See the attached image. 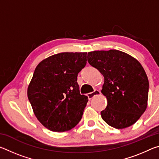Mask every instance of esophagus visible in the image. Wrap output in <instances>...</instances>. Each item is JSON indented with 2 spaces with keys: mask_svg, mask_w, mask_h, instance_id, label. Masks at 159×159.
I'll return each instance as SVG.
<instances>
[{
  "mask_svg": "<svg viewBox=\"0 0 159 159\" xmlns=\"http://www.w3.org/2000/svg\"><path fill=\"white\" fill-rule=\"evenodd\" d=\"M100 93H100V91H99V90H95L93 93H90L88 94V99H92L94 96L100 95Z\"/></svg>",
  "mask_w": 159,
  "mask_h": 159,
  "instance_id": "obj_1",
  "label": "esophagus"
}]
</instances>
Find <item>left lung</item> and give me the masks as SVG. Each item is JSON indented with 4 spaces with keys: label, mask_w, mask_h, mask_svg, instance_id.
Instances as JSON below:
<instances>
[{
    "label": "left lung",
    "mask_w": 159,
    "mask_h": 159,
    "mask_svg": "<svg viewBox=\"0 0 159 159\" xmlns=\"http://www.w3.org/2000/svg\"><path fill=\"white\" fill-rule=\"evenodd\" d=\"M87 57L104 77L101 92L107 107L101 111L102 119L116 129L133 125L147 107L149 84L141 64L117 50L93 51Z\"/></svg>",
    "instance_id": "8db88e82"
}]
</instances>
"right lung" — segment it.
I'll use <instances>...</instances> for the list:
<instances>
[{
    "label": "right lung",
    "instance_id": "add662e5",
    "mask_svg": "<svg viewBox=\"0 0 159 159\" xmlns=\"http://www.w3.org/2000/svg\"><path fill=\"white\" fill-rule=\"evenodd\" d=\"M87 52H61L48 57L35 69L27 95L41 124L54 132L74 128L88 101L80 95L78 74L86 65Z\"/></svg>",
    "mask_w": 159,
    "mask_h": 159
}]
</instances>
